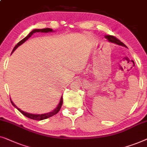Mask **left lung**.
Returning <instances> with one entry per match:
<instances>
[{
	"label": "left lung",
	"mask_w": 147,
	"mask_h": 147,
	"mask_svg": "<svg viewBox=\"0 0 147 147\" xmlns=\"http://www.w3.org/2000/svg\"><path fill=\"white\" fill-rule=\"evenodd\" d=\"M105 38H106L109 42L115 43V44L121 45V46H123V47H126L125 45L124 44L123 42H122L121 40H119L117 38H116L115 36H112V35H107V36H105Z\"/></svg>",
	"instance_id": "1"
}]
</instances>
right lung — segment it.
Masks as SVG:
<instances>
[{"label":"right lung","mask_w":147,"mask_h":147,"mask_svg":"<svg viewBox=\"0 0 147 147\" xmlns=\"http://www.w3.org/2000/svg\"><path fill=\"white\" fill-rule=\"evenodd\" d=\"M52 31H53V29H51V28H42V29H34V30H33L32 32H30L29 34H28V36H26L25 38H23V39H22V40H20L19 42L17 43V45H16V46L14 47V48L13 49V50H12V53H13L14 51H15L16 49H17L18 47L20 46V45H21L22 43H24L26 40H28V39L33 34H34V33H35V32H52ZM63 96H62L61 98V100H60V102H59V105H58L57 108H56L53 111H52V112L49 113H45V114H42V115H33V114H30V113H28L24 112V111H22L20 110V109H18V107H16V105H14L13 102H12V101L11 100V102L12 103V105H13V106L15 107V108L17 109L21 113L22 115H24L26 117L29 118V119H33V120H36V121H41V120H44V119H48V118L52 117V116L55 115L56 114H57V113H59V111H60V109H61V108L62 105H63Z\"/></svg>","instance_id":"1"}]
</instances>
